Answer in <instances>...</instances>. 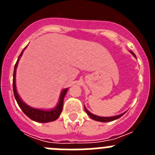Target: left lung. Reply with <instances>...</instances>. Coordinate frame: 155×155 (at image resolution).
Wrapping results in <instances>:
<instances>
[{
    "label": "left lung",
    "mask_w": 155,
    "mask_h": 155,
    "mask_svg": "<svg viewBox=\"0 0 155 155\" xmlns=\"http://www.w3.org/2000/svg\"><path fill=\"white\" fill-rule=\"evenodd\" d=\"M130 53L131 54H132V55L134 56V57H135V58H137L136 55H135V54H134V53H133L132 51H130ZM84 110H85L86 113H87V114L88 115V116H89L90 117H91V118L92 119V120H95V121L102 122V123H106V122L113 121V120H117V119L120 118V117H121V116H123V115L125 114V113H122V114L117 115V116H109V117H102V116H96V115H94V114H92V113H90L89 111H88L87 109H86L85 105H84Z\"/></svg>",
    "instance_id": "8db88e82"
}]
</instances>
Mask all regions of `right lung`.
Masks as SVG:
<instances>
[{"instance_id":"right-lung-1","label":"right lung","mask_w":155,"mask_h":155,"mask_svg":"<svg viewBox=\"0 0 155 155\" xmlns=\"http://www.w3.org/2000/svg\"><path fill=\"white\" fill-rule=\"evenodd\" d=\"M27 46L25 47V49ZM24 50L21 53V54L19 55L18 61L16 62L15 65V68H14V74H13V91L14 95L15 98L17 103L18 104L19 107L21 108V110L23 111V113L28 116V118L31 119L33 121L38 122V123H49V122H52L58 119V117L61 115V112L63 109V104H64V99L65 97V94L68 92V88H64L62 90L59 98V101L57 105H56V107H54L52 109H35V108L31 107L26 103H25L21 98V97L19 96L18 93L17 91V88H16V70H17L18 64V61L21 58V55H22Z\"/></svg>"}]
</instances>
